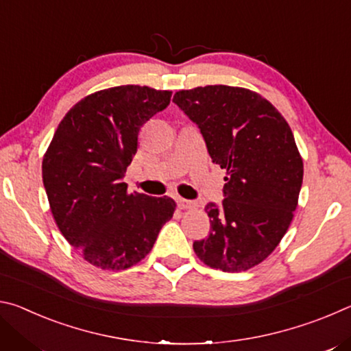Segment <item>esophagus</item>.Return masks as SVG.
I'll return each instance as SVG.
<instances>
[{
    "label": "esophagus",
    "mask_w": 351,
    "mask_h": 351,
    "mask_svg": "<svg viewBox=\"0 0 351 351\" xmlns=\"http://www.w3.org/2000/svg\"><path fill=\"white\" fill-rule=\"evenodd\" d=\"M176 204L180 209H193V207H197V203L195 201H189V199H184L181 197L176 198Z\"/></svg>",
    "instance_id": "34e87169"
}]
</instances>
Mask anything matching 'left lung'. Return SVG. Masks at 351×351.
<instances>
[{
	"label": "left lung",
	"instance_id": "left-lung-1",
	"mask_svg": "<svg viewBox=\"0 0 351 351\" xmlns=\"http://www.w3.org/2000/svg\"><path fill=\"white\" fill-rule=\"evenodd\" d=\"M173 102L198 125L212 162L228 171L221 206H206L210 232L193 251L210 268L251 269L293 221L304 180L293 132L274 105L246 88L198 86L178 91Z\"/></svg>",
	"mask_w": 351,
	"mask_h": 351
}]
</instances>
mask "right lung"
Returning <instances> with one entry per match:
<instances>
[{"instance_id": "obj_1", "label": "right lung", "mask_w": 351, "mask_h": 351, "mask_svg": "<svg viewBox=\"0 0 351 351\" xmlns=\"http://www.w3.org/2000/svg\"><path fill=\"white\" fill-rule=\"evenodd\" d=\"M170 97L171 91L139 85L90 94L62 119L45 153L52 217L69 245L100 269L139 263L173 217V199L128 193L123 182L141 127L167 108Z\"/></svg>"}]
</instances>
